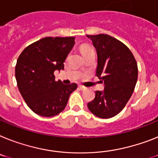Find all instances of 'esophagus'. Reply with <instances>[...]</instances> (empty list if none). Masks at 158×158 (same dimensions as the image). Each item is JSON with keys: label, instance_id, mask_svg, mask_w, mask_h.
I'll use <instances>...</instances> for the list:
<instances>
[{"label": "esophagus", "instance_id": "esophagus-1", "mask_svg": "<svg viewBox=\"0 0 158 158\" xmlns=\"http://www.w3.org/2000/svg\"><path fill=\"white\" fill-rule=\"evenodd\" d=\"M79 88L81 90V91H85V90L87 89V87H83V86H82V85H79Z\"/></svg>", "mask_w": 158, "mask_h": 158}]
</instances>
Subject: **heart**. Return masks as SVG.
<instances>
[{
	"label": "heart",
	"mask_w": 158,
	"mask_h": 158,
	"mask_svg": "<svg viewBox=\"0 0 158 158\" xmlns=\"http://www.w3.org/2000/svg\"><path fill=\"white\" fill-rule=\"evenodd\" d=\"M80 50H81L82 54H87V53L90 52V51H92V50H94L93 48H92L91 46H89V45H86V44L83 45V46H81Z\"/></svg>",
	"instance_id": "1"
}]
</instances>
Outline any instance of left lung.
I'll list each match as a JSON object with an SVG mask.
<instances>
[{
    "instance_id": "1",
    "label": "left lung",
    "mask_w": 158,
    "mask_h": 158,
    "mask_svg": "<svg viewBox=\"0 0 158 158\" xmlns=\"http://www.w3.org/2000/svg\"><path fill=\"white\" fill-rule=\"evenodd\" d=\"M96 50V76L104 83V91H95L87 104L91 112L103 119L117 115L130 99L137 81V63L131 50L108 34L87 35Z\"/></svg>"
}]
</instances>
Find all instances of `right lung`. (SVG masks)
Masks as SVG:
<instances>
[{
	"label": "right lung",
	"instance_id": "right-lung-1",
	"mask_svg": "<svg viewBox=\"0 0 158 158\" xmlns=\"http://www.w3.org/2000/svg\"><path fill=\"white\" fill-rule=\"evenodd\" d=\"M75 37H46L28 46L18 57L15 77L29 108L46 117L63 112L76 83L63 84L54 72L64 69L65 59L75 45Z\"/></svg>",
	"mask_w": 158,
	"mask_h": 158
}]
</instances>
